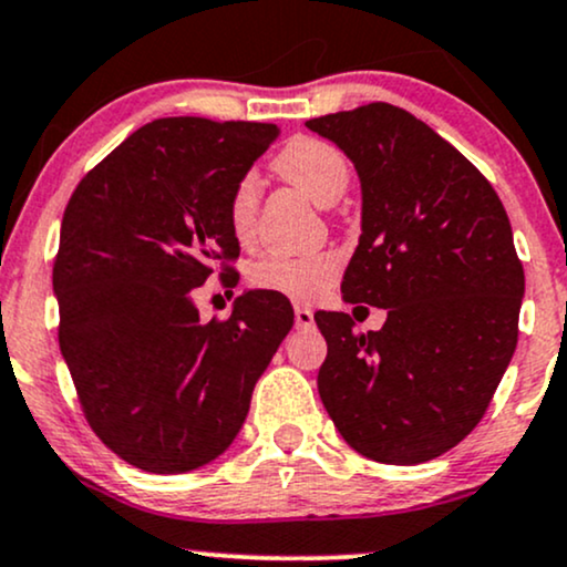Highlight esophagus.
<instances>
[{
  "label": "esophagus",
  "instance_id": "obj_1",
  "mask_svg": "<svg viewBox=\"0 0 567 567\" xmlns=\"http://www.w3.org/2000/svg\"><path fill=\"white\" fill-rule=\"evenodd\" d=\"M296 327L298 330H309V327H313V311L309 306H296Z\"/></svg>",
  "mask_w": 567,
  "mask_h": 567
}]
</instances>
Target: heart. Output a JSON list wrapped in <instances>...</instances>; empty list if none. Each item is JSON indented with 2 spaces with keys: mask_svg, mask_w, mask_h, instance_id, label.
Masks as SVG:
<instances>
[{
  "mask_svg": "<svg viewBox=\"0 0 567 567\" xmlns=\"http://www.w3.org/2000/svg\"><path fill=\"white\" fill-rule=\"evenodd\" d=\"M275 172L319 206L336 203L349 184V161L336 145L317 136H292L277 153ZM256 197L254 176H243L229 197V224L240 240L254 231ZM336 275L338 256L332 254H269L250 266V285L292 301H313Z\"/></svg>",
  "mask_w": 567,
  "mask_h": 567,
  "instance_id": "obj_1",
  "label": "heart"
}]
</instances>
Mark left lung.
Segmentation results:
<instances>
[{
    "label": "left lung",
    "instance_id": "1",
    "mask_svg": "<svg viewBox=\"0 0 567 567\" xmlns=\"http://www.w3.org/2000/svg\"><path fill=\"white\" fill-rule=\"evenodd\" d=\"M353 163L361 237L343 301L385 309L357 332L317 311L327 359L317 388L351 449L420 465L478 425L517 346L525 296L513 227L478 168L412 113L388 102L306 121Z\"/></svg>",
    "mask_w": 567,
    "mask_h": 567
}]
</instances>
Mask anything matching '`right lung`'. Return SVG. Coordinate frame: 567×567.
I'll use <instances>...</instances> for the list:
<instances>
[{
    "instance_id": "1",
    "label": "right lung",
    "mask_w": 567,
    "mask_h": 567,
    "mask_svg": "<svg viewBox=\"0 0 567 567\" xmlns=\"http://www.w3.org/2000/svg\"><path fill=\"white\" fill-rule=\"evenodd\" d=\"M277 136L275 124L158 118L65 208L60 351L92 431L145 473H189L227 452L296 319L269 290H245L227 322H203L193 298L216 258L240 254L229 197Z\"/></svg>"
}]
</instances>
